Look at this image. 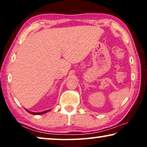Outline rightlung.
<instances>
[{"instance_id": "right-lung-1", "label": "right lung", "mask_w": 147, "mask_h": 147, "mask_svg": "<svg viewBox=\"0 0 147 147\" xmlns=\"http://www.w3.org/2000/svg\"><path fill=\"white\" fill-rule=\"evenodd\" d=\"M25 110H27V112H29V113L31 114H35V115H37V114H45V113H46V112H49V111H50V110H46V111L41 112H32L29 111V110H27V109H25Z\"/></svg>"}]
</instances>
